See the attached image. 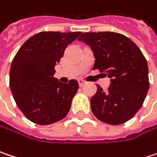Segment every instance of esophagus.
<instances>
[{"mask_svg":"<svg viewBox=\"0 0 157 157\" xmlns=\"http://www.w3.org/2000/svg\"><path fill=\"white\" fill-rule=\"evenodd\" d=\"M78 82H79V86H80V87H82V86L85 83V81H84V80H82V79H79Z\"/></svg>","mask_w":157,"mask_h":157,"instance_id":"esophagus-1","label":"esophagus"}]
</instances>
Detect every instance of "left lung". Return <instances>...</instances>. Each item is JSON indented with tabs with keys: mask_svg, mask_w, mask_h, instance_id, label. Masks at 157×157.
Listing matches in <instances>:
<instances>
[{
	"mask_svg": "<svg viewBox=\"0 0 157 157\" xmlns=\"http://www.w3.org/2000/svg\"><path fill=\"white\" fill-rule=\"evenodd\" d=\"M78 40L93 49V70L110 78L108 91L98 84L91 99L94 116L109 125L129 121L142 107L149 88L148 66L141 50L128 36L110 31L82 33Z\"/></svg>",
	"mask_w": 157,
	"mask_h": 157,
	"instance_id": "obj_1",
	"label": "left lung"
}]
</instances>
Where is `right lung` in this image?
Masks as SVG:
<instances>
[{
	"instance_id": "add662e5",
	"label": "right lung",
	"mask_w": 157,
	"mask_h": 157,
	"mask_svg": "<svg viewBox=\"0 0 157 157\" xmlns=\"http://www.w3.org/2000/svg\"><path fill=\"white\" fill-rule=\"evenodd\" d=\"M82 32L42 31L29 37L15 55L10 70V87L24 116L39 125H49L68 114L79 88L54 77L55 66L64 49Z\"/></svg>"
}]
</instances>
